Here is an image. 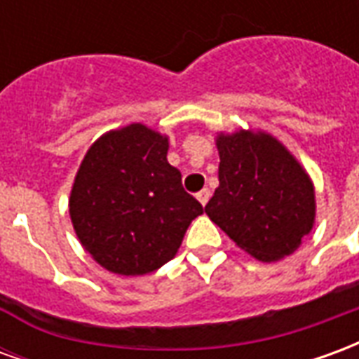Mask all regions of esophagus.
<instances>
[{
	"mask_svg": "<svg viewBox=\"0 0 359 359\" xmlns=\"http://www.w3.org/2000/svg\"><path fill=\"white\" fill-rule=\"evenodd\" d=\"M210 196H211L210 190H208V188H203V190H200V192L196 194V198L200 200V203H202V205H205V203L210 202Z\"/></svg>",
	"mask_w": 359,
	"mask_h": 359,
	"instance_id": "34e87169",
	"label": "esophagus"
}]
</instances>
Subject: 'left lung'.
Wrapping results in <instances>:
<instances>
[{"mask_svg":"<svg viewBox=\"0 0 359 359\" xmlns=\"http://www.w3.org/2000/svg\"><path fill=\"white\" fill-rule=\"evenodd\" d=\"M217 149L219 188L205 213L256 259L290 256L316 217V196L306 171L264 133L219 136Z\"/></svg>","mask_w":359,"mask_h":359,"instance_id":"1","label":"left lung"}]
</instances>
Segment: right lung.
<instances>
[{
    "label": "right lung",
    "mask_w": 359,
    "mask_h": 359,
    "mask_svg": "<svg viewBox=\"0 0 359 359\" xmlns=\"http://www.w3.org/2000/svg\"><path fill=\"white\" fill-rule=\"evenodd\" d=\"M169 142L144 125L94 142L74 179L71 219L90 256L118 275H146L171 259L202 203L167 161Z\"/></svg>",
    "instance_id": "obj_1"
}]
</instances>
